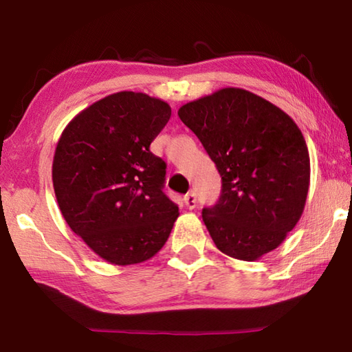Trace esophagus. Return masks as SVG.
<instances>
[{"instance_id": "34e87169", "label": "esophagus", "mask_w": 352, "mask_h": 352, "mask_svg": "<svg viewBox=\"0 0 352 352\" xmlns=\"http://www.w3.org/2000/svg\"><path fill=\"white\" fill-rule=\"evenodd\" d=\"M183 200H184V205H186V208H189V210H194L195 204H197V197H195L194 192H188L184 195Z\"/></svg>"}]
</instances>
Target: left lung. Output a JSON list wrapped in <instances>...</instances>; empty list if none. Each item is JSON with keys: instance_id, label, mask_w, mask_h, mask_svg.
<instances>
[{"instance_id": "left-lung-1", "label": "left lung", "mask_w": 352, "mask_h": 352, "mask_svg": "<svg viewBox=\"0 0 352 352\" xmlns=\"http://www.w3.org/2000/svg\"><path fill=\"white\" fill-rule=\"evenodd\" d=\"M178 116L222 177L219 201L201 211L216 247L256 261L281 245L305 211L311 182L309 151L294 119L242 88L184 104Z\"/></svg>"}]
</instances>
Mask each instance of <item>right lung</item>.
<instances>
[{
    "mask_svg": "<svg viewBox=\"0 0 352 352\" xmlns=\"http://www.w3.org/2000/svg\"><path fill=\"white\" fill-rule=\"evenodd\" d=\"M169 118L164 100L119 91L76 115L57 142L52 184L62 216L110 264L151 259L178 217L163 192L166 163L151 152Z\"/></svg>",
    "mask_w": 352,
    "mask_h": 352,
    "instance_id": "right-lung-1",
    "label": "right lung"
}]
</instances>
